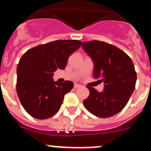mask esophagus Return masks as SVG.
<instances>
[{"instance_id": "esophagus-1", "label": "esophagus", "mask_w": 151, "mask_h": 151, "mask_svg": "<svg viewBox=\"0 0 151 151\" xmlns=\"http://www.w3.org/2000/svg\"><path fill=\"white\" fill-rule=\"evenodd\" d=\"M80 87H81V85H78V84H77V83H75V85H74L75 88H80Z\"/></svg>"}]
</instances>
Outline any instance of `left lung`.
<instances>
[{"instance_id":"1","label":"left lung","mask_w":151,"mask_h":151,"mask_svg":"<svg viewBox=\"0 0 151 151\" xmlns=\"http://www.w3.org/2000/svg\"><path fill=\"white\" fill-rule=\"evenodd\" d=\"M82 46L94 63V78L104 84L101 92L86 86L90 94L84 106L96 116L116 115L127 104L135 88L137 74L132 60L122 50L104 41H87Z\"/></svg>"}]
</instances>
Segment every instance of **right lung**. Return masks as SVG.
Wrapping results in <instances>:
<instances>
[{"label":"right lung","instance_id":"add662e5","mask_svg":"<svg viewBox=\"0 0 151 151\" xmlns=\"http://www.w3.org/2000/svg\"><path fill=\"white\" fill-rule=\"evenodd\" d=\"M81 45L78 40H57L35 47L22 55L17 69V92L29 115L45 119L58 112L74 84L54 82V73L65 69L69 56Z\"/></svg>","mask_w":151,"mask_h":151}]
</instances>
